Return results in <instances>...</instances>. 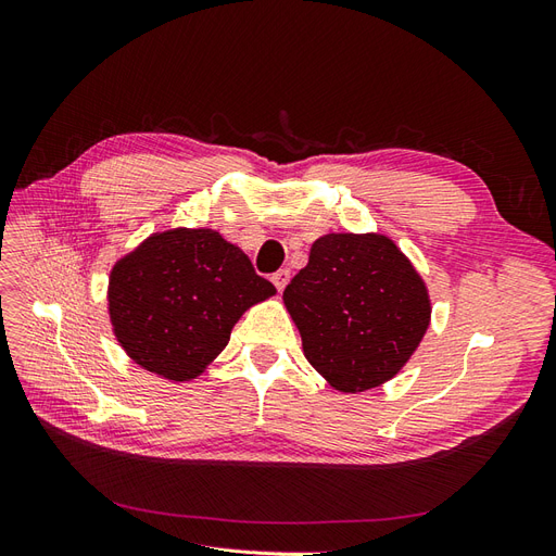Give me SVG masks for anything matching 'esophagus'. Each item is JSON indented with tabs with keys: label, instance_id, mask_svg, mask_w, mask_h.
<instances>
[{
	"label": "esophagus",
	"instance_id": "1",
	"mask_svg": "<svg viewBox=\"0 0 556 556\" xmlns=\"http://www.w3.org/2000/svg\"><path fill=\"white\" fill-rule=\"evenodd\" d=\"M271 280H274V285L278 288V292H282L285 285L290 282V268H280V271H276V274L271 276Z\"/></svg>",
	"mask_w": 556,
	"mask_h": 556
}]
</instances>
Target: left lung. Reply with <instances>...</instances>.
<instances>
[{
	"mask_svg": "<svg viewBox=\"0 0 556 556\" xmlns=\"http://www.w3.org/2000/svg\"><path fill=\"white\" fill-rule=\"evenodd\" d=\"M282 301L304 355L339 392H366L392 380L427 333V285L382 233H327Z\"/></svg>",
	"mask_w": 556,
	"mask_h": 556,
	"instance_id": "obj_1",
	"label": "left lung"
}]
</instances>
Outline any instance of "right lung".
Segmentation results:
<instances>
[{
	"label": "right lung",
	"mask_w": 556,
	"mask_h": 556,
	"mask_svg": "<svg viewBox=\"0 0 556 556\" xmlns=\"http://www.w3.org/2000/svg\"><path fill=\"white\" fill-rule=\"evenodd\" d=\"M245 252L215 229H169L117 260L109 315L127 355L172 382H185L229 343L241 315L274 296Z\"/></svg>",
	"instance_id": "add662e5"
}]
</instances>
